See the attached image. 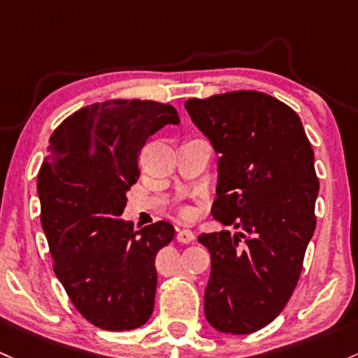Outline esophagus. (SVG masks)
<instances>
[{"label": "esophagus", "mask_w": 358, "mask_h": 358, "mask_svg": "<svg viewBox=\"0 0 358 358\" xmlns=\"http://www.w3.org/2000/svg\"><path fill=\"white\" fill-rule=\"evenodd\" d=\"M195 239V234L190 229H178L176 231V241L180 243H192Z\"/></svg>", "instance_id": "1"}]
</instances>
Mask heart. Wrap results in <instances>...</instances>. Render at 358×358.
<instances>
[{
	"mask_svg": "<svg viewBox=\"0 0 358 358\" xmlns=\"http://www.w3.org/2000/svg\"><path fill=\"white\" fill-rule=\"evenodd\" d=\"M182 215H185V217H190V215H192L190 207H182Z\"/></svg>",
	"mask_w": 358,
	"mask_h": 358,
	"instance_id": "1",
	"label": "heart"
}]
</instances>
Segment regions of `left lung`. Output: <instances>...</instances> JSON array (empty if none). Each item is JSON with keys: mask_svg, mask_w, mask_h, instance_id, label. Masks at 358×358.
I'll list each match as a JSON object with an SVG mask.
<instances>
[{"mask_svg": "<svg viewBox=\"0 0 358 358\" xmlns=\"http://www.w3.org/2000/svg\"><path fill=\"white\" fill-rule=\"evenodd\" d=\"M192 122L217 161L212 215L239 233H202L210 253L203 313L212 328L250 335L285 308L316 227L314 152L292 108L260 92L190 98Z\"/></svg>", "mask_w": 358, "mask_h": 358, "instance_id": "obj_1", "label": "left lung"}]
</instances>
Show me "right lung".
Listing matches in <instances>:
<instances>
[{"label": "right lung", "instance_id": "obj_1", "mask_svg": "<svg viewBox=\"0 0 358 358\" xmlns=\"http://www.w3.org/2000/svg\"><path fill=\"white\" fill-rule=\"evenodd\" d=\"M178 112L151 100L85 107L54 131L38 171L41 222L54 273L85 320L108 331L143 326L155 308L156 255L175 238L159 221L136 231L120 217L148 137Z\"/></svg>", "mask_w": 358, "mask_h": 358}]
</instances>
